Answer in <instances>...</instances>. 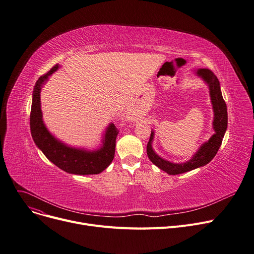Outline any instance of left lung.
<instances>
[{
    "mask_svg": "<svg viewBox=\"0 0 254 254\" xmlns=\"http://www.w3.org/2000/svg\"><path fill=\"white\" fill-rule=\"evenodd\" d=\"M197 74L203 78L209 86V92L211 97V102L214 111V120H213V128L215 133L208 140V142L204 143L200 147L197 153L193 156L192 159L185 163H172L160 158L155 152L152 149V140H153L154 132L151 131L150 139L147 144V155L149 159L154 163L157 167L168 175H180L186 172H190L195 170L197 167L203 166L207 164L217 153V151L222 145L223 138L228 127V112L227 105L223 98L221 87H219V81L215 74L208 68L198 69Z\"/></svg>",
    "mask_w": 254,
    "mask_h": 254,
    "instance_id": "obj_1",
    "label": "left lung"
}]
</instances>
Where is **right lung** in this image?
<instances>
[{"instance_id":"1","label":"right lung","mask_w":254,"mask_h":254,"mask_svg":"<svg viewBox=\"0 0 254 254\" xmlns=\"http://www.w3.org/2000/svg\"><path fill=\"white\" fill-rule=\"evenodd\" d=\"M59 68V64L54 65L48 72L37 80L32 94L30 110V130L33 141L43 151L46 157L62 171L73 175H97L103 172L112 162L115 153V140L118 129L111 124L105 133L104 145L98 151L87 152L79 149L67 147L57 141L46 128L41 111L40 92L42 84L49 75Z\"/></svg>"}]
</instances>
